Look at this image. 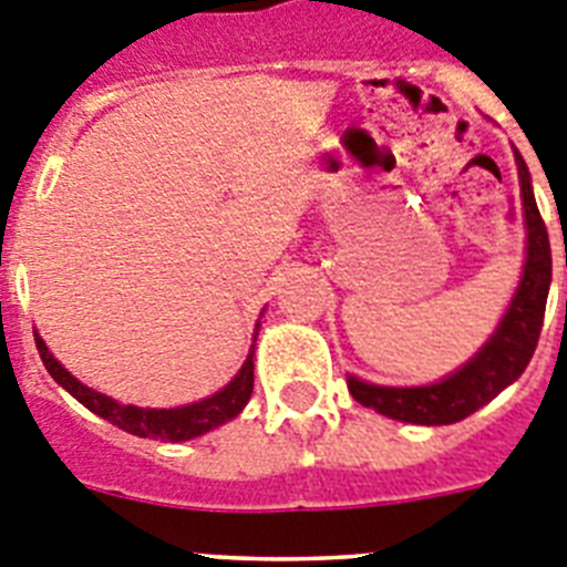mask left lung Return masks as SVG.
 <instances>
[{"label":"left lung","mask_w":567,"mask_h":567,"mask_svg":"<svg viewBox=\"0 0 567 567\" xmlns=\"http://www.w3.org/2000/svg\"><path fill=\"white\" fill-rule=\"evenodd\" d=\"M519 173V193L525 207V229H528V247H525V267L519 287L499 320L497 332L480 349L463 369L449 374L432 385H412V389H394V385H374L349 374V392L365 409H374L392 420L414 425H449L460 423L485 403L497 398L505 385H511L525 365L534 358L539 332H543L545 303L550 287V244L543 215H539L530 175L523 155L514 150Z\"/></svg>","instance_id":"8db88e82"}]
</instances>
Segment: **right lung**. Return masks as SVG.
<instances>
[{"instance_id":"1","label":"right lung","mask_w":567,"mask_h":567,"mask_svg":"<svg viewBox=\"0 0 567 567\" xmlns=\"http://www.w3.org/2000/svg\"><path fill=\"white\" fill-rule=\"evenodd\" d=\"M37 349L44 369L50 372V378L56 380L62 389H68V392L84 405V409H90L93 414L104 417L107 423L118 425V429H124L127 434H135V437L169 440V443L202 437V434L213 432V429L224 425L227 420L238 417L240 409L249 403V394H252L255 352H249V358L244 360V365H240V372L224 385L221 392H215L213 398H204L198 400V403L182 405V409H138V405L115 403V400L107 398V394L79 383V380L48 352V346H44V340L39 338V334H37Z\"/></svg>"}]
</instances>
